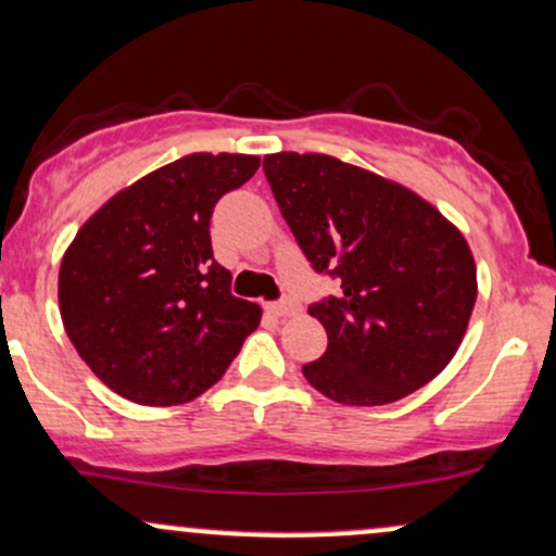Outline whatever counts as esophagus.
I'll return each instance as SVG.
<instances>
[{"mask_svg":"<svg viewBox=\"0 0 556 556\" xmlns=\"http://www.w3.org/2000/svg\"><path fill=\"white\" fill-rule=\"evenodd\" d=\"M268 311H271L274 316H295L301 314V303L292 301V298H282V301L277 303H268Z\"/></svg>","mask_w":556,"mask_h":556,"instance_id":"34e87169","label":"esophagus"}]
</instances>
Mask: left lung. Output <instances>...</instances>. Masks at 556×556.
Listing matches in <instances>:
<instances>
[{
    "label": "left lung",
    "instance_id": "obj_1",
    "mask_svg": "<svg viewBox=\"0 0 556 556\" xmlns=\"http://www.w3.org/2000/svg\"><path fill=\"white\" fill-rule=\"evenodd\" d=\"M285 222L314 271L340 282L311 303L327 351L303 375L327 399L382 406L446 369L478 271L462 231L412 189L319 152L264 157Z\"/></svg>",
    "mask_w": 556,
    "mask_h": 556
}]
</instances>
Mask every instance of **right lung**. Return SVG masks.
Masks as SVG:
<instances>
[{
  "label": "right lung",
  "mask_w": 556,
  "mask_h": 556,
  "mask_svg": "<svg viewBox=\"0 0 556 556\" xmlns=\"http://www.w3.org/2000/svg\"><path fill=\"white\" fill-rule=\"evenodd\" d=\"M261 166L192 152L121 189L78 229L58 298L78 356L134 404L176 406L222 380L261 321L216 264L211 216Z\"/></svg>",
  "instance_id": "1"
}]
</instances>
